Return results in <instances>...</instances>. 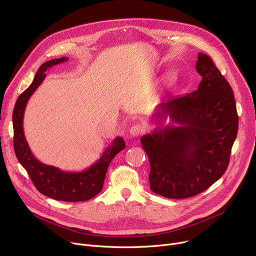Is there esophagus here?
<instances>
[{
  "label": "esophagus",
  "instance_id": "obj_1",
  "mask_svg": "<svg viewBox=\"0 0 256 256\" xmlns=\"http://www.w3.org/2000/svg\"><path fill=\"white\" fill-rule=\"evenodd\" d=\"M144 129L142 125H133L130 130H129V133H130V136L131 137H137L142 135V133H144Z\"/></svg>",
  "mask_w": 256,
  "mask_h": 256
}]
</instances>
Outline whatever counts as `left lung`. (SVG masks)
Instances as JSON below:
<instances>
[{
	"label": "left lung",
	"mask_w": 256,
	"mask_h": 256,
	"mask_svg": "<svg viewBox=\"0 0 256 256\" xmlns=\"http://www.w3.org/2000/svg\"><path fill=\"white\" fill-rule=\"evenodd\" d=\"M202 81L196 91L156 108V126L142 137L150 164V190L169 199L198 194L226 172L238 133L234 92L211 58L198 54Z\"/></svg>",
	"instance_id": "8db88e82"
}]
</instances>
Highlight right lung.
I'll use <instances>...</instances> for the list:
<instances>
[{
	"label": "right lung",
	"instance_id": "obj_1",
	"mask_svg": "<svg viewBox=\"0 0 256 256\" xmlns=\"http://www.w3.org/2000/svg\"><path fill=\"white\" fill-rule=\"evenodd\" d=\"M68 62V57H60L46 62L38 70L32 83L17 98L13 110L14 150L17 159L26 170L32 182L41 194L57 201L80 202L90 200L102 190L106 174L114 156L126 146L118 136L108 146L95 163L83 171H64L38 161L32 152L24 131V118L28 102L46 78V72L53 66Z\"/></svg>",
	"mask_w": 256,
	"mask_h": 256
}]
</instances>
